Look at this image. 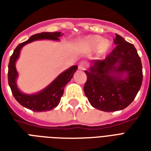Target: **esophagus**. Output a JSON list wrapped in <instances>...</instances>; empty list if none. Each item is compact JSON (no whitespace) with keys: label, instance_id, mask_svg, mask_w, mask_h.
<instances>
[{"label":"esophagus","instance_id":"esophagus-1","mask_svg":"<svg viewBox=\"0 0 151 151\" xmlns=\"http://www.w3.org/2000/svg\"><path fill=\"white\" fill-rule=\"evenodd\" d=\"M86 67H87V63L85 62V61H82L79 64L78 68L80 69H82V70H85L86 69Z\"/></svg>","mask_w":151,"mask_h":151}]
</instances>
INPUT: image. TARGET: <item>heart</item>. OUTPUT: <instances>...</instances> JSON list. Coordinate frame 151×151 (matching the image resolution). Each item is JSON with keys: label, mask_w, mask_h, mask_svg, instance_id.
<instances>
[{"label": "heart", "mask_w": 151, "mask_h": 151, "mask_svg": "<svg viewBox=\"0 0 151 151\" xmlns=\"http://www.w3.org/2000/svg\"><path fill=\"white\" fill-rule=\"evenodd\" d=\"M79 48L83 52H92L97 50L99 55H105L111 50V43L104 40L101 36L91 35L85 38L79 43Z\"/></svg>", "instance_id": "heart-1"}]
</instances>
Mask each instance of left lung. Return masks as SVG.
<instances>
[{"mask_svg":"<svg viewBox=\"0 0 151 151\" xmlns=\"http://www.w3.org/2000/svg\"><path fill=\"white\" fill-rule=\"evenodd\" d=\"M116 47L104 60H91L85 70L84 93L92 107L104 111L123 110L134 100L142 82L141 58L133 44L116 34Z\"/></svg>","mask_w":151,"mask_h":151,"instance_id":"left-lung-1","label":"left lung"}]
</instances>
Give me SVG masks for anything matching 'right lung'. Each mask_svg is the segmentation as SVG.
Returning <instances> with one entry per match:
<instances>
[{"instance_id": "add662e5", "label": "right lung", "mask_w": 151, "mask_h": 151, "mask_svg": "<svg viewBox=\"0 0 151 151\" xmlns=\"http://www.w3.org/2000/svg\"><path fill=\"white\" fill-rule=\"evenodd\" d=\"M61 32H42L35 34L29 38L27 41L19 43L9 59L8 70L9 86L15 99L25 108L31 109L34 111H50L56 108L60 104V99L64 93V88L66 84L71 80L73 76L78 69V66L73 65L65 71L62 72L56 77L49 85L38 93L28 95L24 94L18 89L17 86V78L18 73L15 64L19 57L22 47L33 41L40 40H51L59 41V37L62 36Z\"/></svg>"}]
</instances>
